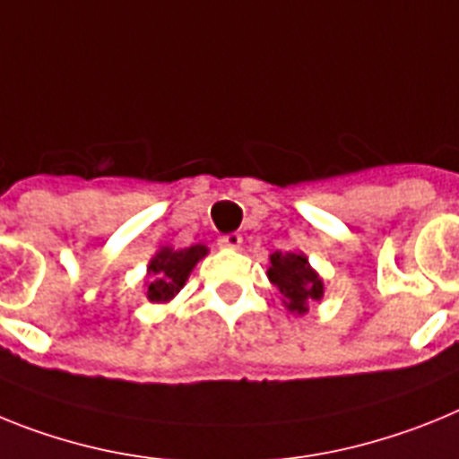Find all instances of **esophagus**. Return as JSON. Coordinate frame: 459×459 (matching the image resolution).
<instances>
[{
  "label": "esophagus",
  "instance_id": "obj_1",
  "mask_svg": "<svg viewBox=\"0 0 459 459\" xmlns=\"http://www.w3.org/2000/svg\"><path fill=\"white\" fill-rule=\"evenodd\" d=\"M219 247H221V249H240V247H242V238L238 233L224 235V238L219 240Z\"/></svg>",
  "mask_w": 459,
  "mask_h": 459
}]
</instances>
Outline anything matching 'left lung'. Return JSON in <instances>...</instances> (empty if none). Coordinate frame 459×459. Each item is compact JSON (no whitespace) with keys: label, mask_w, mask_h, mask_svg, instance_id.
Wrapping results in <instances>:
<instances>
[{"label":"left lung","mask_w":459,"mask_h":459,"mask_svg":"<svg viewBox=\"0 0 459 459\" xmlns=\"http://www.w3.org/2000/svg\"><path fill=\"white\" fill-rule=\"evenodd\" d=\"M265 274L270 284L277 289L281 305L296 316H305L312 302L324 300V279L309 265L305 254L273 252Z\"/></svg>","instance_id":"left-lung-1"}]
</instances>
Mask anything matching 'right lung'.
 <instances>
[{
    "label": "right lung",
    "instance_id": "obj_1",
    "mask_svg": "<svg viewBox=\"0 0 459 459\" xmlns=\"http://www.w3.org/2000/svg\"><path fill=\"white\" fill-rule=\"evenodd\" d=\"M210 254L205 245H191L185 249H175L170 245L159 247L157 254L147 263L145 277V298L154 305H166L173 300L182 289L191 270L196 268V263Z\"/></svg>",
    "mask_w": 459,
    "mask_h": 459
}]
</instances>
